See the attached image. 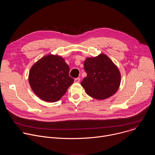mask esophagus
<instances>
[{
    "label": "esophagus",
    "instance_id": "obj_1",
    "mask_svg": "<svg viewBox=\"0 0 155 155\" xmlns=\"http://www.w3.org/2000/svg\"><path fill=\"white\" fill-rule=\"evenodd\" d=\"M80 81V78H75V80H74L75 83H78Z\"/></svg>",
    "mask_w": 155,
    "mask_h": 155
}]
</instances>
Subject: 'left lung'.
<instances>
[{
	"instance_id": "obj_1",
	"label": "left lung",
	"mask_w": 155,
	"mask_h": 155,
	"mask_svg": "<svg viewBox=\"0 0 155 155\" xmlns=\"http://www.w3.org/2000/svg\"><path fill=\"white\" fill-rule=\"evenodd\" d=\"M84 69L87 76L81 84L90 96L102 100L112 96L118 90L120 73L106 55L101 54L93 58H87L84 62Z\"/></svg>"
}]
</instances>
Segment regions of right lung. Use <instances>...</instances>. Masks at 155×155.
I'll return each mask as SVG.
<instances>
[{
	"mask_svg": "<svg viewBox=\"0 0 155 155\" xmlns=\"http://www.w3.org/2000/svg\"><path fill=\"white\" fill-rule=\"evenodd\" d=\"M69 67L60 56L48 55L38 61L31 68L29 82L35 94L50 102L59 101L72 84Z\"/></svg>",
	"mask_w": 155,
	"mask_h": 155,
	"instance_id": "add662e5",
	"label": "right lung"
}]
</instances>
